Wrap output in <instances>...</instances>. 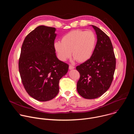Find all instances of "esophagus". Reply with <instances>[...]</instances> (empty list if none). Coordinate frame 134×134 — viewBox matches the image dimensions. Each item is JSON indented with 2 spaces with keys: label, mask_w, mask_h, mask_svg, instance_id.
<instances>
[{
  "label": "esophagus",
  "mask_w": 134,
  "mask_h": 134,
  "mask_svg": "<svg viewBox=\"0 0 134 134\" xmlns=\"http://www.w3.org/2000/svg\"><path fill=\"white\" fill-rule=\"evenodd\" d=\"M69 69L71 70V69H73L75 68V66L74 65H69Z\"/></svg>",
  "instance_id": "1"
}]
</instances>
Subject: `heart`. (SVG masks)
<instances>
[{
	"mask_svg": "<svg viewBox=\"0 0 134 134\" xmlns=\"http://www.w3.org/2000/svg\"><path fill=\"white\" fill-rule=\"evenodd\" d=\"M96 43L97 37L92 31L75 30L65 34L62 42H54V48L62 61L70 58L71 52L75 59L84 62L92 55Z\"/></svg>",
	"mask_w": 134,
	"mask_h": 134,
	"instance_id": "1",
	"label": "heart"
}]
</instances>
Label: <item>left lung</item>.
<instances>
[{
    "mask_svg": "<svg viewBox=\"0 0 134 134\" xmlns=\"http://www.w3.org/2000/svg\"><path fill=\"white\" fill-rule=\"evenodd\" d=\"M97 42L91 58L76 67L80 74L77 83L79 94L86 99L101 97L109 88L116 69V58L109 37L101 30L91 25Z\"/></svg>",
    "mask_w": 134,
    "mask_h": 134,
    "instance_id": "8db88e82",
    "label": "left lung"
}]
</instances>
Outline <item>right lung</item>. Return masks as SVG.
<instances>
[{
	"label": "right lung",
	"mask_w": 134,
	"mask_h": 134,
	"mask_svg": "<svg viewBox=\"0 0 134 134\" xmlns=\"http://www.w3.org/2000/svg\"><path fill=\"white\" fill-rule=\"evenodd\" d=\"M55 28L40 25L31 32L23 43L18 68L23 86L29 94L39 101L53 99L59 90V80L69 66L55 54Z\"/></svg>",
	"instance_id": "1"
}]
</instances>
